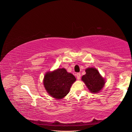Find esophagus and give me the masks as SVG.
Returning <instances> with one entry per match:
<instances>
[{"label": "esophagus", "instance_id": "obj_1", "mask_svg": "<svg viewBox=\"0 0 132 132\" xmlns=\"http://www.w3.org/2000/svg\"><path fill=\"white\" fill-rule=\"evenodd\" d=\"M77 79H80L81 78V74L80 73H78L77 74Z\"/></svg>", "mask_w": 132, "mask_h": 132}]
</instances>
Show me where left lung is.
Wrapping results in <instances>:
<instances>
[{
	"mask_svg": "<svg viewBox=\"0 0 132 132\" xmlns=\"http://www.w3.org/2000/svg\"><path fill=\"white\" fill-rule=\"evenodd\" d=\"M86 74L82 77V80L85 82L91 93H96L100 91L105 84V80L100 75L98 71L94 68L86 69Z\"/></svg>",
	"mask_w": 132,
	"mask_h": 132,
	"instance_id": "8db88e82",
	"label": "left lung"
}]
</instances>
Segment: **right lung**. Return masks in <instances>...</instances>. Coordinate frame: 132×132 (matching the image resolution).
I'll return each instance as SVG.
<instances>
[{
  "label": "right lung",
  "mask_w": 132,
  "mask_h": 132,
  "mask_svg": "<svg viewBox=\"0 0 132 132\" xmlns=\"http://www.w3.org/2000/svg\"><path fill=\"white\" fill-rule=\"evenodd\" d=\"M76 80L74 76L64 68L58 69L46 74L43 80L47 93L57 99L63 98L69 93L70 87Z\"/></svg>",
  "instance_id": "add662e5"
}]
</instances>
